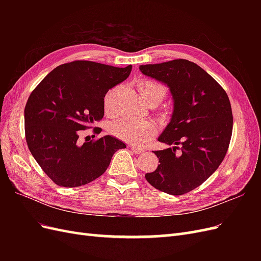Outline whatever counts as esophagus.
I'll list each match as a JSON object with an SVG mask.
<instances>
[{
	"label": "esophagus",
	"instance_id": "obj_1",
	"mask_svg": "<svg viewBox=\"0 0 261 261\" xmlns=\"http://www.w3.org/2000/svg\"><path fill=\"white\" fill-rule=\"evenodd\" d=\"M129 148L132 149V151H133L134 153H141V152H144V149L135 147V146H129Z\"/></svg>",
	"mask_w": 261,
	"mask_h": 261
}]
</instances>
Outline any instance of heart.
Returning a JSON list of instances; mask_svg holds the SVG:
<instances>
[{"mask_svg":"<svg viewBox=\"0 0 261 261\" xmlns=\"http://www.w3.org/2000/svg\"><path fill=\"white\" fill-rule=\"evenodd\" d=\"M137 90L147 105H156L165 96L164 88L156 83L141 81L137 84ZM112 93L109 92L105 98V111L112 112ZM110 132L115 137L132 145H144L151 139L156 133V125L152 121H135L130 118H121L110 126Z\"/></svg>","mask_w":261,"mask_h":261,"instance_id":"obj_1","label":"heart"}]
</instances>
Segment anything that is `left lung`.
Instances as JSON below:
<instances>
[{
	"mask_svg": "<svg viewBox=\"0 0 261 261\" xmlns=\"http://www.w3.org/2000/svg\"><path fill=\"white\" fill-rule=\"evenodd\" d=\"M139 69L167 85L174 105L171 121L158 138L173 147L154 152L160 164L146 179L167 194H186L209 178L224 159L233 129L230 100L222 87L191 61L178 59Z\"/></svg>",
	"mask_w": 261,
	"mask_h": 261,
	"instance_id": "obj_1",
	"label": "left lung"
}]
</instances>
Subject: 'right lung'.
Segmentation results:
<instances>
[{"mask_svg":"<svg viewBox=\"0 0 261 261\" xmlns=\"http://www.w3.org/2000/svg\"><path fill=\"white\" fill-rule=\"evenodd\" d=\"M130 72L132 65L74 61L54 68L30 93L25 107L27 145L57 185L90 183L106 172L115 151L126 148L110 135L84 144L78 138L81 130L103 117L106 93Z\"/></svg>","mask_w":261,"mask_h":261,"instance_id":"obj_1","label":"right lung"}]
</instances>
